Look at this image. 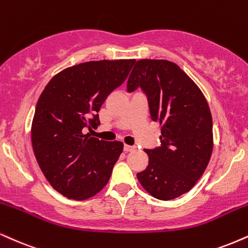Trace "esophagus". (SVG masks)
Returning <instances> with one entry per match:
<instances>
[{"mask_svg": "<svg viewBox=\"0 0 248 248\" xmlns=\"http://www.w3.org/2000/svg\"><path fill=\"white\" fill-rule=\"evenodd\" d=\"M124 150L126 151V153H129V151H133V150H135V147H133V145H127V144H124Z\"/></svg>", "mask_w": 248, "mask_h": 248, "instance_id": "esophagus-1", "label": "esophagus"}]
</instances>
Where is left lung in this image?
<instances>
[{"mask_svg":"<svg viewBox=\"0 0 248 248\" xmlns=\"http://www.w3.org/2000/svg\"><path fill=\"white\" fill-rule=\"evenodd\" d=\"M141 88L150 115L162 126L160 147L145 149L149 164L137 173L142 187L163 201L189 192L213 153V118L203 93L179 65L168 60L136 62L128 92Z\"/></svg>","mask_w":248,"mask_h":248,"instance_id":"obj_1","label":"left lung"}]
</instances>
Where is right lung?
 <instances>
[{"label": "right lung", "instance_id": "obj_1", "mask_svg": "<svg viewBox=\"0 0 248 248\" xmlns=\"http://www.w3.org/2000/svg\"><path fill=\"white\" fill-rule=\"evenodd\" d=\"M135 60L79 63L49 80L41 92L32 121V148L39 168L56 192L86 200L108 183L124 143L83 134L99 126L98 112L120 86Z\"/></svg>", "mask_w": 248, "mask_h": 248}]
</instances>
